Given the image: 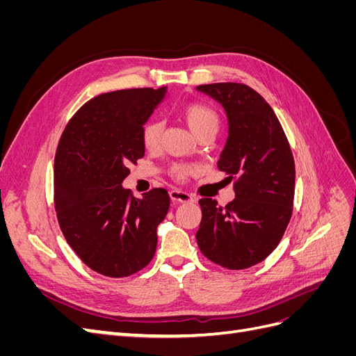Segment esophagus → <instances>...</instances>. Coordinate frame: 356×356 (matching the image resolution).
I'll use <instances>...</instances> for the list:
<instances>
[{
	"instance_id": "34e87169",
	"label": "esophagus",
	"mask_w": 356,
	"mask_h": 356,
	"mask_svg": "<svg viewBox=\"0 0 356 356\" xmlns=\"http://www.w3.org/2000/svg\"><path fill=\"white\" fill-rule=\"evenodd\" d=\"M169 196L172 202H177V203H190V202H195V197L188 193L182 191V190H170L169 191Z\"/></svg>"
}]
</instances>
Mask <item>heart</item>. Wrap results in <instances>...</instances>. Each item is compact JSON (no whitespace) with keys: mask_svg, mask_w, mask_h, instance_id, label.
Instances as JSON below:
<instances>
[{"mask_svg":"<svg viewBox=\"0 0 356 356\" xmlns=\"http://www.w3.org/2000/svg\"><path fill=\"white\" fill-rule=\"evenodd\" d=\"M181 115L188 124V127L197 136H200L203 132L209 131V129H217L220 123L217 111L211 108L209 105L202 102H190L184 105L181 108ZM161 131H163V126H161L159 120H154V118H152V120H148L144 124L141 138L143 144L148 152H156L160 147ZM193 170H195L193 166L177 163L170 168V177L177 181H184Z\"/></svg>","mask_w":356,"mask_h":356,"instance_id":"1","label":"heart"}]
</instances>
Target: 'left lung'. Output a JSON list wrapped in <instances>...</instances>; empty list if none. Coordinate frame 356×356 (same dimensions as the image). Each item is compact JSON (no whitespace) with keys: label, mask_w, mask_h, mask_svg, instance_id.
<instances>
[{"label":"left lung","mask_w":356,"mask_h":356,"mask_svg":"<svg viewBox=\"0 0 356 356\" xmlns=\"http://www.w3.org/2000/svg\"><path fill=\"white\" fill-rule=\"evenodd\" d=\"M197 90L218 101L229 136L218 169L234 179L236 197L218 207L199 200L196 241L202 254L230 270L261 263L281 242L293 215L296 165L284 129L263 96L242 83H213Z\"/></svg>","instance_id":"obj_1"}]
</instances>
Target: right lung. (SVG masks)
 I'll use <instances>...</instances> for the list:
<instances>
[{"label":"right lung","mask_w":356,"mask_h":356,"mask_svg":"<svg viewBox=\"0 0 356 356\" xmlns=\"http://www.w3.org/2000/svg\"><path fill=\"white\" fill-rule=\"evenodd\" d=\"M166 89H123L95 96L75 113L55 156V209L80 260L108 277L131 276L153 260L165 188L134 197L122 187L129 165L144 157L143 127Z\"/></svg>","instance_id":"obj_1"}]
</instances>
